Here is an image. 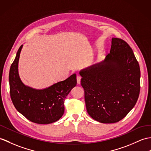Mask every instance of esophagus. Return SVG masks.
<instances>
[{
	"instance_id": "1",
	"label": "esophagus",
	"mask_w": 151,
	"mask_h": 151,
	"mask_svg": "<svg viewBox=\"0 0 151 151\" xmlns=\"http://www.w3.org/2000/svg\"><path fill=\"white\" fill-rule=\"evenodd\" d=\"M76 80H77V83L80 84V80H81V76L80 75H77L76 76Z\"/></svg>"
}]
</instances>
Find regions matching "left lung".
Returning a JSON list of instances; mask_svg holds the SVG:
<instances>
[{
    "label": "left lung",
    "mask_w": 151,
    "mask_h": 151,
    "mask_svg": "<svg viewBox=\"0 0 151 151\" xmlns=\"http://www.w3.org/2000/svg\"><path fill=\"white\" fill-rule=\"evenodd\" d=\"M87 111L100 123L123 119L134 107L140 90V69L129 44L113 38L104 60L79 72Z\"/></svg>",
    "instance_id": "obj_1"
}]
</instances>
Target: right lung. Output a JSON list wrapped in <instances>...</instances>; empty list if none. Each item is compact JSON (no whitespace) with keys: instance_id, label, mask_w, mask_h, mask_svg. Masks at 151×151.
I'll use <instances>...</instances> for the list:
<instances>
[{"instance_id":"right-lung-1","label":"right lung","mask_w":151,"mask_h":151,"mask_svg":"<svg viewBox=\"0 0 151 151\" xmlns=\"http://www.w3.org/2000/svg\"><path fill=\"white\" fill-rule=\"evenodd\" d=\"M23 45L19 47L9 74L10 96L16 109L31 122L49 124L57 122L64 113V100L76 85L75 73L64 81L37 89L25 85L19 74V60Z\"/></svg>"}]
</instances>
